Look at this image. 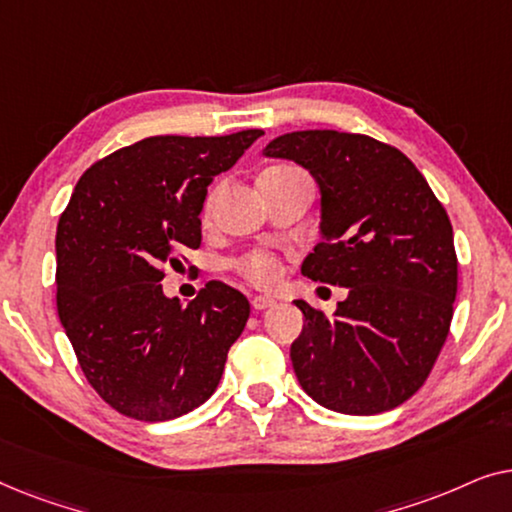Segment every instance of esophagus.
I'll list each match as a JSON object with an SVG mask.
<instances>
[{"instance_id": "esophagus-1", "label": "esophagus", "mask_w": 512, "mask_h": 512, "mask_svg": "<svg viewBox=\"0 0 512 512\" xmlns=\"http://www.w3.org/2000/svg\"><path fill=\"white\" fill-rule=\"evenodd\" d=\"M277 300L272 296H254L251 298V307H254L256 312H263V310H270V307H275Z\"/></svg>"}]
</instances>
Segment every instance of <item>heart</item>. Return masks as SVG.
Instances as JSON below:
<instances>
[{
  "label": "heart",
  "instance_id": "obj_1",
  "mask_svg": "<svg viewBox=\"0 0 512 512\" xmlns=\"http://www.w3.org/2000/svg\"><path fill=\"white\" fill-rule=\"evenodd\" d=\"M270 170H284V167H270ZM209 207H212V200L207 202V212ZM240 270L251 279V282L272 284L279 275V263L270 254H249L240 261Z\"/></svg>",
  "mask_w": 512,
  "mask_h": 512
}]
</instances>
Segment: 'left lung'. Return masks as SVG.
<instances>
[{
    "label": "left lung",
    "instance_id": "obj_1",
    "mask_svg": "<svg viewBox=\"0 0 512 512\" xmlns=\"http://www.w3.org/2000/svg\"><path fill=\"white\" fill-rule=\"evenodd\" d=\"M263 156L293 160L319 186L312 282L345 286L333 317L303 300L291 345L300 387L342 415H380L429 377L457 298L452 223L422 172L394 146L338 130L272 139Z\"/></svg>",
    "mask_w": 512,
    "mask_h": 512
}]
</instances>
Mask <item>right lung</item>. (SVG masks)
Returning a JSON list of instances; mask_svg holds the SVG:
<instances>
[{"label": "right lung", "mask_w": 512, "mask_h": 512, "mask_svg": "<svg viewBox=\"0 0 512 512\" xmlns=\"http://www.w3.org/2000/svg\"><path fill=\"white\" fill-rule=\"evenodd\" d=\"M261 135L146 137L86 170L60 216V321L90 387L125 417L167 422L219 387L249 300L209 282L181 307L160 279L200 247L207 186Z\"/></svg>", "instance_id": "obj_1"}]
</instances>
